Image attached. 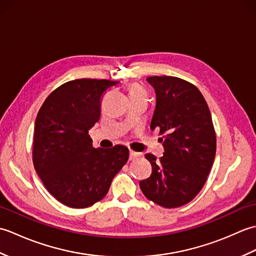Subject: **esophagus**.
<instances>
[{
	"instance_id": "esophagus-1",
	"label": "esophagus",
	"mask_w": 256,
	"mask_h": 256,
	"mask_svg": "<svg viewBox=\"0 0 256 256\" xmlns=\"http://www.w3.org/2000/svg\"><path fill=\"white\" fill-rule=\"evenodd\" d=\"M138 156H140V154H138V153H136V152H134V150H130V160H136Z\"/></svg>"
}]
</instances>
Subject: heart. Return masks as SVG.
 I'll use <instances>...</instances> for the list:
<instances>
[{
    "label": "heart",
    "mask_w": 256,
    "mask_h": 256,
    "mask_svg": "<svg viewBox=\"0 0 256 256\" xmlns=\"http://www.w3.org/2000/svg\"><path fill=\"white\" fill-rule=\"evenodd\" d=\"M130 96H146V94L144 89L142 88V86H140L138 84H132L131 86H130Z\"/></svg>",
    "instance_id": "b5f03b06"
}]
</instances>
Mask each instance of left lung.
Segmentation results:
<instances>
[{"label": "left lung", "instance_id": "8db88e82", "mask_svg": "<svg viewBox=\"0 0 256 256\" xmlns=\"http://www.w3.org/2000/svg\"><path fill=\"white\" fill-rule=\"evenodd\" d=\"M156 92L150 128L160 130L164 156L146 154L152 175L140 182L144 196L164 208L190 202L202 189L214 164L216 138L204 96L188 81L172 76L146 79Z\"/></svg>", "mask_w": 256, "mask_h": 256}]
</instances>
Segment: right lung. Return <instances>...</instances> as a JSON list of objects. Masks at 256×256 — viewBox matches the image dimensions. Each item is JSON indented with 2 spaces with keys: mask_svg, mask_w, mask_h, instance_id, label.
Listing matches in <instances>:
<instances>
[{
  "mask_svg": "<svg viewBox=\"0 0 256 256\" xmlns=\"http://www.w3.org/2000/svg\"><path fill=\"white\" fill-rule=\"evenodd\" d=\"M118 81L76 79L58 86L38 111L32 162L45 188L74 209L106 197L114 176L128 160V148H94L89 130L99 121L101 100Z\"/></svg>",
  "mask_w": 256,
  "mask_h": 256,
  "instance_id": "add662e5",
  "label": "right lung"
}]
</instances>
